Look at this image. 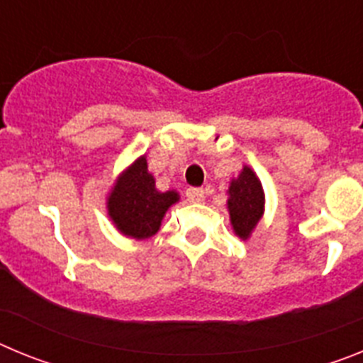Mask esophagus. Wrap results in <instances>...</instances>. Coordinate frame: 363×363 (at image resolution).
I'll list each match as a JSON object with an SVG mask.
<instances>
[{
	"label": "esophagus",
	"instance_id": "1",
	"mask_svg": "<svg viewBox=\"0 0 363 363\" xmlns=\"http://www.w3.org/2000/svg\"><path fill=\"white\" fill-rule=\"evenodd\" d=\"M185 194H187L189 201H203V198H205L203 189H198V187L187 189V192H185Z\"/></svg>",
	"mask_w": 363,
	"mask_h": 363
}]
</instances>
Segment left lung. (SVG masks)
Masks as SVG:
<instances>
[{"mask_svg": "<svg viewBox=\"0 0 363 363\" xmlns=\"http://www.w3.org/2000/svg\"><path fill=\"white\" fill-rule=\"evenodd\" d=\"M227 211L234 234L242 240L251 238L252 230L265 213V192L262 182L249 165L230 179L227 189Z\"/></svg>", "mask_w": 363, "mask_h": 363, "instance_id": "8db88e82", "label": "left lung"}]
</instances>
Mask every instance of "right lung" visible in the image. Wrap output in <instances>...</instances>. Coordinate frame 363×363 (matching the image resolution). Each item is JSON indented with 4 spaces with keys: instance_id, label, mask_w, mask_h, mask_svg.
<instances>
[{
    "instance_id": "1",
    "label": "right lung",
    "mask_w": 363,
    "mask_h": 363,
    "mask_svg": "<svg viewBox=\"0 0 363 363\" xmlns=\"http://www.w3.org/2000/svg\"><path fill=\"white\" fill-rule=\"evenodd\" d=\"M178 201L174 189L165 192L156 189L143 154L114 179L107 194V214L118 233L142 242L158 233L167 211Z\"/></svg>"
}]
</instances>
